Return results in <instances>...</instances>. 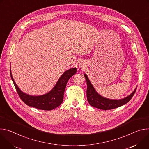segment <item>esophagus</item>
<instances>
[{"label":"esophagus","mask_w":149,"mask_h":149,"mask_svg":"<svg viewBox=\"0 0 149 149\" xmlns=\"http://www.w3.org/2000/svg\"><path fill=\"white\" fill-rule=\"evenodd\" d=\"M83 64H82V63H80L79 64V66H80V67H82V66H83Z\"/></svg>","instance_id":"34e87169"}]
</instances>
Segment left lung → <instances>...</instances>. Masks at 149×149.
Wrapping results in <instances>:
<instances>
[{"label":"left lung","instance_id":"8db88e82","mask_svg":"<svg viewBox=\"0 0 149 149\" xmlns=\"http://www.w3.org/2000/svg\"><path fill=\"white\" fill-rule=\"evenodd\" d=\"M84 76L87 83L86 95L88 101L91 106L96 108L103 110H109L120 107L128 102L136 91L137 88H136L129 96L121 100H110V99L104 97L99 95L91 84L88 76L86 74H85Z\"/></svg>","mask_w":149,"mask_h":149}]
</instances>
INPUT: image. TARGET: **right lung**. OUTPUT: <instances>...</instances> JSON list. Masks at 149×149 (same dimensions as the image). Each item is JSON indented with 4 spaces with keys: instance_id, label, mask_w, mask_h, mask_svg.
I'll list each match as a JSON object with an SVG mask.
<instances>
[{
    "instance_id": "obj_1",
    "label": "right lung",
    "mask_w": 149,
    "mask_h": 149,
    "mask_svg": "<svg viewBox=\"0 0 149 149\" xmlns=\"http://www.w3.org/2000/svg\"><path fill=\"white\" fill-rule=\"evenodd\" d=\"M76 68L66 70L60 77L53 89L40 96H31L22 92L15 84L10 70V76L16 91L22 101L27 105L41 110H52L60 106L63 101L64 92L69 79L76 73Z\"/></svg>"
}]
</instances>
